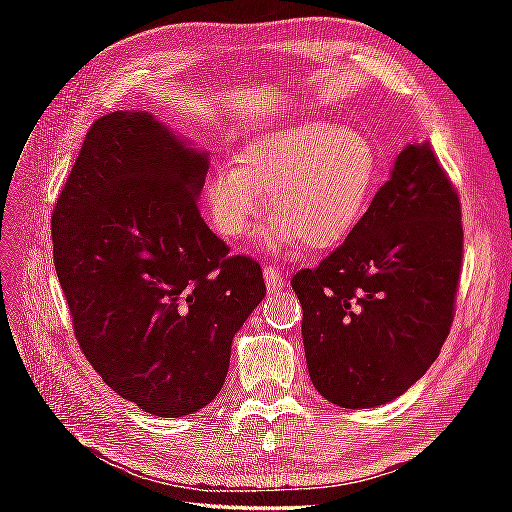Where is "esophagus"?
Instances as JSON below:
<instances>
[{"mask_svg": "<svg viewBox=\"0 0 512 512\" xmlns=\"http://www.w3.org/2000/svg\"><path fill=\"white\" fill-rule=\"evenodd\" d=\"M264 279L268 292H281L286 288V277L275 266H264Z\"/></svg>", "mask_w": 512, "mask_h": 512, "instance_id": "obj_1", "label": "esophagus"}]
</instances>
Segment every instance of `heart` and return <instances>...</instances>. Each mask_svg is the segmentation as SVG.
Masks as SVG:
<instances>
[{
	"mask_svg": "<svg viewBox=\"0 0 512 512\" xmlns=\"http://www.w3.org/2000/svg\"><path fill=\"white\" fill-rule=\"evenodd\" d=\"M376 171V149L365 134L306 121L250 140L237 151L235 167L211 171L204 200L215 231L237 242L264 213L270 193V248L330 250L361 222Z\"/></svg>",
	"mask_w": 512,
	"mask_h": 512,
	"instance_id": "obj_1",
	"label": "heart"
}]
</instances>
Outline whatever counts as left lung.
Listing matches in <instances>:
<instances>
[{"mask_svg":"<svg viewBox=\"0 0 512 512\" xmlns=\"http://www.w3.org/2000/svg\"><path fill=\"white\" fill-rule=\"evenodd\" d=\"M462 237L458 193L431 147L405 145L352 235L292 277L325 400L387 405L427 374L453 321Z\"/></svg>","mask_w":512,"mask_h":512,"instance_id":"left-lung-1","label":"left lung"}]
</instances>
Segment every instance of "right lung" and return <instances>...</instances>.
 I'll return each mask as SVG.
<instances>
[{
    "label": "right lung",
    "mask_w": 512,
    "mask_h": 512,
    "mask_svg": "<svg viewBox=\"0 0 512 512\" xmlns=\"http://www.w3.org/2000/svg\"><path fill=\"white\" fill-rule=\"evenodd\" d=\"M209 151L156 116L99 118L52 213L54 268L85 358L160 418L209 405L237 330L266 295L262 268L228 257L198 200Z\"/></svg>",
    "instance_id": "add662e5"
}]
</instances>
